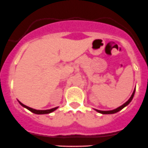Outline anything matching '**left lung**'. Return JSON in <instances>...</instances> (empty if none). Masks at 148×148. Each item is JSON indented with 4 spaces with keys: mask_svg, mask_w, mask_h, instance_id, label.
Segmentation results:
<instances>
[{
    "mask_svg": "<svg viewBox=\"0 0 148 148\" xmlns=\"http://www.w3.org/2000/svg\"><path fill=\"white\" fill-rule=\"evenodd\" d=\"M134 92H135V89H134V92H133L132 95V96H131V97H130V98L129 99V100H127V101L125 103H124V104H123L122 106H119V107L117 108L114 109V110H97V109H95V110L96 111H97V112L100 113V114H116V113L119 112V110H121V109H123L124 107H126V106H128V105L130 104V102H131L132 100V99H133V97H134Z\"/></svg>",
    "mask_w": 148,
    "mask_h": 148,
    "instance_id": "8db88e82",
    "label": "left lung"
}]
</instances>
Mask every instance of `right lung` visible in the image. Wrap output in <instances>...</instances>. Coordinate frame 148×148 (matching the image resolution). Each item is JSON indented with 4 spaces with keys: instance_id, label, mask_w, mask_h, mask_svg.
<instances>
[{
    "instance_id": "add662e5",
    "label": "right lung",
    "mask_w": 148,
    "mask_h": 148,
    "mask_svg": "<svg viewBox=\"0 0 148 148\" xmlns=\"http://www.w3.org/2000/svg\"><path fill=\"white\" fill-rule=\"evenodd\" d=\"M18 103H19V104L21 105V106L26 108L28 109L29 110H30L31 112L34 113V114H50V113H52L53 111H54V110H56V109L58 108V107H56V108H53L48 109V110H36V109L32 108H29V107H28V106H25V105H24L23 103H21L20 101H18Z\"/></svg>"
}]
</instances>
